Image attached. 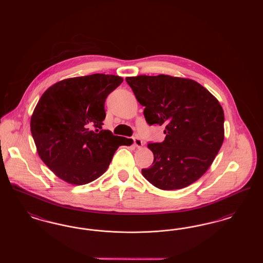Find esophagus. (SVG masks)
<instances>
[{
	"label": "esophagus",
	"instance_id": "obj_1",
	"mask_svg": "<svg viewBox=\"0 0 263 263\" xmlns=\"http://www.w3.org/2000/svg\"><path fill=\"white\" fill-rule=\"evenodd\" d=\"M133 140H134V145H135V147L138 148V149H140L143 146V142H142V140L140 138L134 137Z\"/></svg>",
	"mask_w": 263,
	"mask_h": 263
}]
</instances>
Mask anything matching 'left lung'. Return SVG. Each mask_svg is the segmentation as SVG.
I'll return each mask as SVG.
<instances>
[{
    "instance_id": "left-lung-1",
    "label": "left lung",
    "mask_w": 263,
    "mask_h": 263,
    "mask_svg": "<svg viewBox=\"0 0 263 263\" xmlns=\"http://www.w3.org/2000/svg\"><path fill=\"white\" fill-rule=\"evenodd\" d=\"M150 124L163 125L162 143H150L153 165L142 175L162 190L195 182L212 164L225 138L224 110L199 83L168 75L127 77Z\"/></svg>"
}]
</instances>
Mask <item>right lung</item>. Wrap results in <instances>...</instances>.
Instances as JSON below:
<instances>
[{
	"label": "right lung",
	"instance_id": "1",
	"mask_svg": "<svg viewBox=\"0 0 263 263\" xmlns=\"http://www.w3.org/2000/svg\"><path fill=\"white\" fill-rule=\"evenodd\" d=\"M122 82L119 76L104 74L69 78L52 85L38 100L30 118L38 156L67 183L96 180L119 146L133 144L132 139L101 130L105 100Z\"/></svg>",
	"mask_w": 263,
	"mask_h": 263
}]
</instances>
